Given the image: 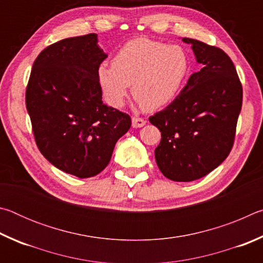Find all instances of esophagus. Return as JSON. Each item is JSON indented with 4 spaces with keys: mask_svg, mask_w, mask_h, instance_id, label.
Returning a JSON list of instances; mask_svg holds the SVG:
<instances>
[{
    "mask_svg": "<svg viewBox=\"0 0 263 263\" xmlns=\"http://www.w3.org/2000/svg\"><path fill=\"white\" fill-rule=\"evenodd\" d=\"M146 124V121L144 118H140V117H133L132 118V126L133 127H142Z\"/></svg>",
    "mask_w": 263,
    "mask_h": 263,
    "instance_id": "1",
    "label": "esophagus"
}]
</instances>
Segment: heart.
<instances>
[{
  "label": "heart",
  "mask_w": 263,
  "mask_h": 263,
  "mask_svg": "<svg viewBox=\"0 0 263 263\" xmlns=\"http://www.w3.org/2000/svg\"><path fill=\"white\" fill-rule=\"evenodd\" d=\"M189 70V57L182 47L138 38L119 48L111 66L102 64L97 78L109 104L123 106L132 84L135 99L145 110L154 111L179 96Z\"/></svg>",
  "instance_id": "b5f03b06"
}]
</instances>
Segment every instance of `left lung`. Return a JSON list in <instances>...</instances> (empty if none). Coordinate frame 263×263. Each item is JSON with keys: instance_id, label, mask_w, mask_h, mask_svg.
Listing matches in <instances>:
<instances>
[{"instance_id": "8db88e82", "label": "left lung", "mask_w": 263, "mask_h": 263, "mask_svg": "<svg viewBox=\"0 0 263 263\" xmlns=\"http://www.w3.org/2000/svg\"><path fill=\"white\" fill-rule=\"evenodd\" d=\"M202 65L167 108L149 117L161 132L155 161L176 182L201 179L229 157L242 105V86L231 58L219 47L183 38Z\"/></svg>"}]
</instances>
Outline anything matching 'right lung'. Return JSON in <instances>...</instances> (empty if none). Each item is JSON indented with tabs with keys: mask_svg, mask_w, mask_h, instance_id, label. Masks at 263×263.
<instances>
[{
	"mask_svg": "<svg viewBox=\"0 0 263 263\" xmlns=\"http://www.w3.org/2000/svg\"><path fill=\"white\" fill-rule=\"evenodd\" d=\"M97 34L62 39L39 53L26 86L25 104L41 153L80 179L108 166L131 117L105 105L97 78L106 59Z\"/></svg>",
	"mask_w": 263,
	"mask_h": 263,
	"instance_id": "1",
	"label": "right lung"
}]
</instances>
